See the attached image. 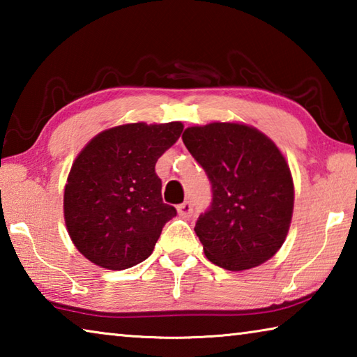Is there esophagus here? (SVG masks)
<instances>
[{"instance_id": "1", "label": "esophagus", "mask_w": 357, "mask_h": 357, "mask_svg": "<svg viewBox=\"0 0 357 357\" xmlns=\"http://www.w3.org/2000/svg\"><path fill=\"white\" fill-rule=\"evenodd\" d=\"M192 211H193V206L190 202H184L178 206V213L181 217H184V219H189V217L192 215Z\"/></svg>"}]
</instances>
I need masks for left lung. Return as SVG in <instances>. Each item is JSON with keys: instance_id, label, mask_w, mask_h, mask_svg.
Returning a JSON list of instances; mask_svg holds the SVG:
<instances>
[{"instance_id": "8db88e82", "label": "left lung", "mask_w": 357, "mask_h": 357, "mask_svg": "<svg viewBox=\"0 0 357 357\" xmlns=\"http://www.w3.org/2000/svg\"><path fill=\"white\" fill-rule=\"evenodd\" d=\"M213 200L195 233L209 261L228 271L255 268L280 249L293 215L294 187L274 142L245 124L211 123L184 130Z\"/></svg>"}]
</instances>
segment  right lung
Segmentation results:
<instances>
[{"label": "right lung", "instance_id": "1", "mask_svg": "<svg viewBox=\"0 0 357 357\" xmlns=\"http://www.w3.org/2000/svg\"><path fill=\"white\" fill-rule=\"evenodd\" d=\"M184 126L134 123L96 135L70 168L64 219L78 252L105 269L142 263L176 209L162 200L155 162Z\"/></svg>", "mask_w": 357, "mask_h": 357}]
</instances>
